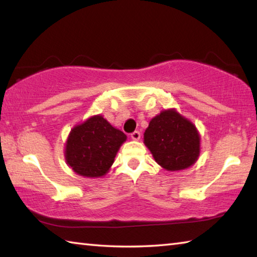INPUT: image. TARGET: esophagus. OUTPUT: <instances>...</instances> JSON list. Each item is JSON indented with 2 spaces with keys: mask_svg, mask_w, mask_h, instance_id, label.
Instances as JSON below:
<instances>
[{
  "mask_svg": "<svg viewBox=\"0 0 257 257\" xmlns=\"http://www.w3.org/2000/svg\"><path fill=\"white\" fill-rule=\"evenodd\" d=\"M130 137H132V139H134V141H139V138H141V133L134 132L132 135H130Z\"/></svg>",
  "mask_w": 257,
  "mask_h": 257,
  "instance_id": "obj_1",
  "label": "esophagus"
}]
</instances>
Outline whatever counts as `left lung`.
I'll return each mask as SVG.
<instances>
[{
    "mask_svg": "<svg viewBox=\"0 0 257 257\" xmlns=\"http://www.w3.org/2000/svg\"><path fill=\"white\" fill-rule=\"evenodd\" d=\"M144 144L163 169L180 171L197 161L201 135L196 125L176 108H168L150 121L144 133Z\"/></svg>",
    "mask_w": 257,
    "mask_h": 257,
    "instance_id": "left-lung-1",
    "label": "left lung"
}]
</instances>
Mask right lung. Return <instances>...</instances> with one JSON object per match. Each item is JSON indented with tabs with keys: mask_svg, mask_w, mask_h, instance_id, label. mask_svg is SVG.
<instances>
[{
	"mask_svg": "<svg viewBox=\"0 0 257 257\" xmlns=\"http://www.w3.org/2000/svg\"><path fill=\"white\" fill-rule=\"evenodd\" d=\"M127 136L96 114L75 125L67 138L64 158L73 172L81 177L99 178L110 170Z\"/></svg>",
	"mask_w": 257,
	"mask_h": 257,
	"instance_id": "right-lung-1",
	"label": "right lung"
}]
</instances>
